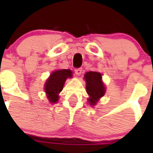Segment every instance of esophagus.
I'll return each instance as SVG.
<instances>
[{"label":"esophagus","instance_id":"obj_1","mask_svg":"<svg viewBox=\"0 0 153 153\" xmlns=\"http://www.w3.org/2000/svg\"><path fill=\"white\" fill-rule=\"evenodd\" d=\"M82 71H83V69L81 68V67H79V68H76L75 69V73L76 75L79 76L81 74H82Z\"/></svg>","mask_w":153,"mask_h":153}]
</instances>
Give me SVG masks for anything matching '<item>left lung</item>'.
<instances>
[{"label":"left lung","instance_id":"8db88e82","mask_svg":"<svg viewBox=\"0 0 153 153\" xmlns=\"http://www.w3.org/2000/svg\"><path fill=\"white\" fill-rule=\"evenodd\" d=\"M84 77L86 82V92L90 96V98H88L89 103L91 106H94L99 99L105 94V86L102 82L101 74L90 71L85 74Z\"/></svg>","mask_w":153,"mask_h":153}]
</instances>
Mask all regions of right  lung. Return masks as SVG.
<instances>
[{
    "instance_id": "obj_1",
    "label": "right lung",
    "mask_w": 153,
    "mask_h": 153,
    "mask_svg": "<svg viewBox=\"0 0 153 153\" xmlns=\"http://www.w3.org/2000/svg\"><path fill=\"white\" fill-rule=\"evenodd\" d=\"M70 77H72V71L70 70H58L53 72L44 86L50 102L53 103L57 102L59 99L58 93L63 90L66 79Z\"/></svg>"
}]
</instances>
